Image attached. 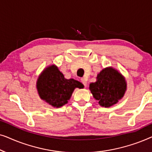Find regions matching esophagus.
<instances>
[{"instance_id":"esophagus-1","label":"esophagus","mask_w":152,"mask_h":152,"mask_svg":"<svg viewBox=\"0 0 152 152\" xmlns=\"http://www.w3.org/2000/svg\"><path fill=\"white\" fill-rule=\"evenodd\" d=\"M81 82H82V83L83 84H84V86L86 87V85H87V82H86V79H84V78H82L81 79Z\"/></svg>"}]
</instances>
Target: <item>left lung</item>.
Returning <instances> with one entry per match:
<instances>
[{"label": "left lung", "instance_id": "8db88e82", "mask_svg": "<svg viewBox=\"0 0 152 152\" xmlns=\"http://www.w3.org/2000/svg\"><path fill=\"white\" fill-rule=\"evenodd\" d=\"M126 87L123 76L113 68H107L97 75V81L91 83L89 88L99 105L109 107L123 97Z\"/></svg>", "mask_w": 152, "mask_h": 152}]
</instances>
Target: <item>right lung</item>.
<instances>
[{"label": "right lung", "mask_w": 152, "mask_h": 152, "mask_svg": "<svg viewBox=\"0 0 152 152\" xmlns=\"http://www.w3.org/2000/svg\"><path fill=\"white\" fill-rule=\"evenodd\" d=\"M84 87L73 79L66 80L55 66H50L43 71L37 80V88L41 98L55 107L67 104L75 88Z\"/></svg>", "instance_id": "obj_1"}]
</instances>
